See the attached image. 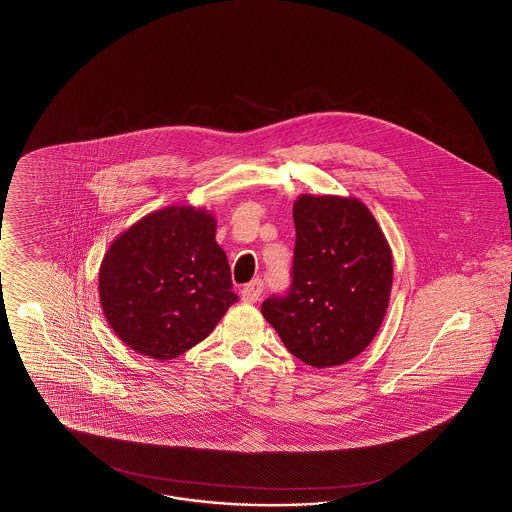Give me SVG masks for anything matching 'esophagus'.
<instances>
[{
    "label": "esophagus",
    "instance_id": "esophagus-1",
    "mask_svg": "<svg viewBox=\"0 0 512 512\" xmlns=\"http://www.w3.org/2000/svg\"><path fill=\"white\" fill-rule=\"evenodd\" d=\"M264 283L261 279H253L249 281L248 285L242 289V300L249 302V304H255L261 295H263Z\"/></svg>",
    "mask_w": 512,
    "mask_h": 512
}]
</instances>
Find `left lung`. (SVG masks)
Returning <instances> with one entry per match:
<instances>
[{
	"mask_svg": "<svg viewBox=\"0 0 512 512\" xmlns=\"http://www.w3.org/2000/svg\"><path fill=\"white\" fill-rule=\"evenodd\" d=\"M287 296L264 300V319L311 368L358 357L387 315L392 251L370 208L355 197L300 195Z\"/></svg>",
	"mask_w": 512,
	"mask_h": 512,
	"instance_id": "left-lung-1",
	"label": "left lung"
}]
</instances>
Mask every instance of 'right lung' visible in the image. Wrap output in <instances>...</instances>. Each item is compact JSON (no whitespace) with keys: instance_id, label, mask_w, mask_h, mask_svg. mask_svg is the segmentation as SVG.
<instances>
[{"instance_id":"right-lung-1","label":"right lung","mask_w":512,"mask_h":512,"mask_svg":"<svg viewBox=\"0 0 512 512\" xmlns=\"http://www.w3.org/2000/svg\"><path fill=\"white\" fill-rule=\"evenodd\" d=\"M216 227L208 210L172 204L110 244L99 268V300L129 349L154 360L180 357L238 300Z\"/></svg>"}]
</instances>
